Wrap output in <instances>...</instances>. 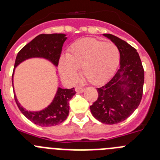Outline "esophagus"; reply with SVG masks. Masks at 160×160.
<instances>
[{
    "label": "esophagus",
    "mask_w": 160,
    "mask_h": 160,
    "mask_svg": "<svg viewBox=\"0 0 160 160\" xmlns=\"http://www.w3.org/2000/svg\"><path fill=\"white\" fill-rule=\"evenodd\" d=\"M84 90H85V88H83V87H77L75 88V91L77 93H79V94H80V93H82Z\"/></svg>",
    "instance_id": "34e87169"
}]
</instances>
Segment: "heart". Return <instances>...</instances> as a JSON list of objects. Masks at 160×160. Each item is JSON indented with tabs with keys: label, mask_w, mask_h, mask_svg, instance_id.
<instances>
[{
	"label": "heart",
	"mask_w": 160,
	"mask_h": 160,
	"mask_svg": "<svg viewBox=\"0 0 160 160\" xmlns=\"http://www.w3.org/2000/svg\"><path fill=\"white\" fill-rule=\"evenodd\" d=\"M120 61L118 46L111 42L95 38H82L70 46L66 56L61 57L59 72L63 78L74 82L78 78V69L93 85H100L111 78Z\"/></svg>",
	"instance_id": "heart-1"
}]
</instances>
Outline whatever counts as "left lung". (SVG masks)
<instances>
[{
	"label": "left lung",
	"instance_id": "left-lung-1",
	"mask_svg": "<svg viewBox=\"0 0 160 160\" xmlns=\"http://www.w3.org/2000/svg\"><path fill=\"white\" fill-rule=\"evenodd\" d=\"M102 35L119 49V68L108 82L97 88L98 98L90 109L93 116L99 122L116 124L127 119L139 105L142 95L144 70L135 48L114 35Z\"/></svg>",
	"mask_w": 160,
	"mask_h": 160
}]
</instances>
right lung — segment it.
<instances>
[{
  "instance_id": "obj_1",
  "label": "right lung",
  "mask_w": 160,
  "mask_h": 160,
  "mask_svg": "<svg viewBox=\"0 0 160 160\" xmlns=\"http://www.w3.org/2000/svg\"><path fill=\"white\" fill-rule=\"evenodd\" d=\"M67 37L64 33L40 34L25 45L16 58L12 73V88L15 69L25 60L30 58H43L49 61L54 66L58 65L62 48ZM14 92L17 105L21 112L31 122L40 127H52L62 123L69 115V101L76 94L74 88L62 89L58 87L57 92L49 105L41 111H31L24 108L18 102Z\"/></svg>"
}]
</instances>
